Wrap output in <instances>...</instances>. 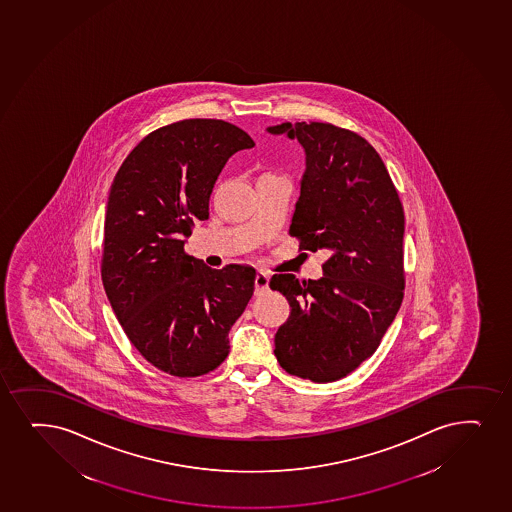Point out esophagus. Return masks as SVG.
I'll list each match as a JSON object with an SVG mask.
<instances>
[{"instance_id": "34e87169", "label": "esophagus", "mask_w": 512, "mask_h": 512, "mask_svg": "<svg viewBox=\"0 0 512 512\" xmlns=\"http://www.w3.org/2000/svg\"><path fill=\"white\" fill-rule=\"evenodd\" d=\"M265 291H269V276L265 272H257L255 276V293L262 295Z\"/></svg>"}]
</instances>
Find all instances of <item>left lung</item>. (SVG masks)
<instances>
[{"label":"left lung","mask_w":512,"mask_h":512,"mask_svg":"<svg viewBox=\"0 0 512 512\" xmlns=\"http://www.w3.org/2000/svg\"><path fill=\"white\" fill-rule=\"evenodd\" d=\"M272 135L305 151L289 233L300 248L325 250L320 279L274 274L288 320L277 329L279 365L312 382H334L379 348L403 301L404 212L377 151L358 133L329 123H281Z\"/></svg>","instance_id":"8db88e82"}]
</instances>
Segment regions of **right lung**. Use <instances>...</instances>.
<instances>
[{
    "label": "right lung",
    "instance_id": "right-lung-1",
    "mask_svg": "<svg viewBox=\"0 0 512 512\" xmlns=\"http://www.w3.org/2000/svg\"><path fill=\"white\" fill-rule=\"evenodd\" d=\"M255 142L223 120H183L149 133L116 173L104 219V289L140 355L199 377L229 353V329L253 295L255 269H211L185 243L229 157Z\"/></svg>",
    "mask_w": 512,
    "mask_h": 512
}]
</instances>
